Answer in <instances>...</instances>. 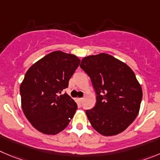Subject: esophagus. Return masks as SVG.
<instances>
[{
    "mask_svg": "<svg viewBox=\"0 0 160 160\" xmlns=\"http://www.w3.org/2000/svg\"><path fill=\"white\" fill-rule=\"evenodd\" d=\"M78 100H79V102H83V98H78Z\"/></svg>",
    "mask_w": 160,
    "mask_h": 160,
    "instance_id": "esophagus-1",
    "label": "esophagus"
}]
</instances>
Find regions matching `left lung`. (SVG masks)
Returning a JSON list of instances; mask_svg holds the SVG:
<instances>
[{
	"label": "left lung",
	"instance_id": "left-lung-1",
	"mask_svg": "<svg viewBox=\"0 0 160 160\" xmlns=\"http://www.w3.org/2000/svg\"><path fill=\"white\" fill-rule=\"evenodd\" d=\"M80 68L92 80L96 103L86 110L92 127L103 136L123 132L135 120L142 100V89L126 64L107 53L83 58Z\"/></svg>",
	"mask_w": 160,
	"mask_h": 160
}]
</instances>
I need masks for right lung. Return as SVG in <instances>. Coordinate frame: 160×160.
I'll return each instance as SVG.
<instances>
[{
	"label": "right lung",
	"instance_id": "obj_1",
	"mask_svg": "<svg viewBox=\"0 0 160 160\" xmlns=\"http://www.w3.org/2000/svg\"><path fill=\"white\" fill-rule=\"evenodd\" d=\"M80 60L77 56L53 51L30 67L20 84L22 109L28 120L39 132L54 135L73 118L77 105L65 93Z\"/></svg>",
	"mask_w": 160,
	"mask_h": 160
}]
</instances>
